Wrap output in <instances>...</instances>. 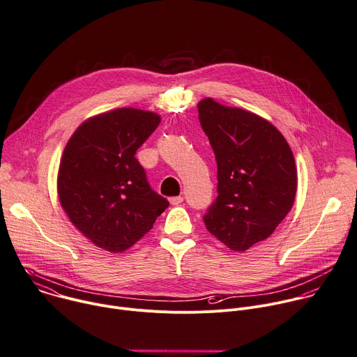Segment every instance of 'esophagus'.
Here are the masks:
<instances>
[{"label": "esophagus", "instance_id": "obj_1", "mask_svg": "<svg viewBox=\"0 0 357 357\" xmlns=\"http://www.w3.org/2000/svg\"><path fill=\"white\" fill-rule=\"evenodd\" d=\"M182 202H183V197H182V196H174V197L169 199V203H171L172 206H178V204H181Z\"/></svg>", "mask_w": 357, "mask_h": 357}]
</instances>
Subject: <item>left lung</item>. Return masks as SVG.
Listing matches in <instances>:
<instances>
[{"instance_id": "1", "label": "left lung", "mask_w": 357, "mask_h": 357, "mask_svg": "<svg viewBox=\"0 0 357 357\" xmlns=\"http://www.w3.org/2000/svg\"><path fill=\"white\" fill-rule=\"evenodd\" d=\"M199 121L217 162V193L203 217L218 241L244 252L266 240L291 210L297 192L294 155L266 119L224 106L197 103Z\"/></svg>"}]
</instances>
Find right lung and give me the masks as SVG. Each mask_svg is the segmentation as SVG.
<instances>
[{
	"instance_id": "add662e5",
	"label": "right lung",
	"mask_w": 357,
	"mask_h": 357,
	"mask_svg": "<svg viewBox=\"0 0 357 357\" xmlns=\"http://www.w3.org/2000/svg\"><path fill=\"white\" fill-rule=\"evenodd\" d=\"M160 122L154 112L114 109L89 117L64 149L57 176L60 204L98 248L126 251L169 206L150 188L135 157Z\"/></svg>"
}]
</instances>
